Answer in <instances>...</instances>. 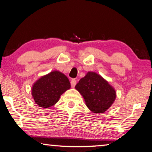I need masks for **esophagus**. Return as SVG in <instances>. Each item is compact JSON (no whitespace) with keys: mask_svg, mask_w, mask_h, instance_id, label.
<instances>
[{"mask_svg":"<svg viewBox=\"0 0 152 152\" xmlns=\"http://www.w3.org/2000/svg\"><path fill=\"white\" fill-rule=\"evenodd\" d=\"M76 79H72V80H71V86H72V87L74 88V86H76Z\"/></svg>","mask_w":152,"mask_h":152,"instance_id":"obj_1","label":"esophagus"}]
</instances>
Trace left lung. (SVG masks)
I'll return each instance as SVG.
<instances>
[{
	"label": "left lung",
	"instance_id": "left-lung-1",
	"mask_svg": "<svg viewBox=\"0 0 152 152\" xmlns=\"http://www.w3.org/2000/svg\"><path fill=\"white\" fill-rule=\"evenodd\" d=\"M75 88L85 101L86 106L95 114L105 112L115 101V89L95 72H88Z\"/></svg>",
	"mask_w": 152,
	"mask_h": 152
}]
</instances>
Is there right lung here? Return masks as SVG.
I'll use <instances>...</instances> for the list:
<instances>
[{
	"label": "right lung",
	"mask_w": 152,
	"mask_h": 152,
	"mask_svg": "<svg viewBox=\"0 0 152 152\" xmlns=\"http://www.w3.org/2000/svg\"><path fill=\"white\" fill-rule=\"evenodd\" d=\"M70 87L65 74L53 71L35 82L32 88V95L38 106L49 108L58 102L60 96Z\"/></svg>",
	"instance_id": "add662e5"
}]
</instances>
